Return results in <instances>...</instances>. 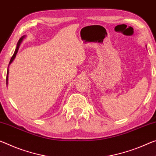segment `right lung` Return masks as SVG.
<instances>
[{
  "mask_svg": "<svg viewBox=\"0 0 156 156\" xmlns=\"http://www.w3.org/2000/svg\"><path fill=\"white\" fill-rule=\"evenodd\" d=\"M26 37V36H23V37H21L20 38V39H19V41H18V43H17V44H16V49H15V51H14V54H13V55H12V58H11V60H10V61H9V65H8V69H7V77H6V85H8V74H9V66L11 65V64L12 63V62L14 61V59H15V58H16V54H17V52H18V50H19V46H20V45H21V42L22 41H23V39Z\"/></svg>",
  "mask_w": 156,
  "mask_h": 156,
  "instance_id": "right-lung-1",
  "label": "right lung"
}]
</instances>
